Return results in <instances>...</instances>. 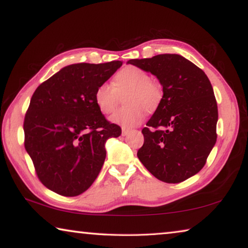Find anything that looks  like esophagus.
Wrapping results in <instances>:
<instances>
[{
  "mask_svg": "<svg viewBox=\"0 0 248 248\" xmlns=\"http://www.w3.org/2000/svg\"><path fill=\"white\" fill-rule=\"evenodd\" d=\"M129 132H130V129H127V128H123V130H121V134H123L124 137L128 136Z\"/></svg>",
  "mask_w": 248,
  "mask_h": 248,
  "instance_id": "34e87169",
  "label": "esophagus"
}]
</instances>
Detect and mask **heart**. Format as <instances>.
Instances as JSON below:
<instances>
[{
	"label": "heart",
	"instance_id": "heart-1",
	"mask_svg": "<svg viewBox=\"0 0 248 248\" xmlns=\"http://www.w3.org/2000/svg\"><path fill=\"white\" fill-rule=\"evenodd\" d=\"M124 96L127 106L119 109L111 117V121L123 128H133L145 119L146 111L152 112L162 100V89L159 84L150 79L145 71L137 66H124L115 74L111 85L100 84L96 89L94 99L96 106L105 115L115 111Z\"/></svg>",
	"mask_w": 248,
	"mask_h": 248
}]
</instances>
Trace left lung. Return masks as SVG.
Wrapping results in <instances>:
<instances>
[{
	"label": "left lung",
	"mask_w": 248,
	"mask_h": 248,
	"mask_svg": "<svg viewBox=\"0 0 248 248\" xmlns=\"http://www.w3.org/2000/svg\"><path fill=\"white\" fill-rule=\"evenodd\" d=\"M128 63L155 75L163 86L159 106L142 130L144 143L138 157L157 179L182 183L202 169L217 142V105L211 83L179 54Z\"/></svg>",
	"instance_id": "8db88e82"
}]
</instances>
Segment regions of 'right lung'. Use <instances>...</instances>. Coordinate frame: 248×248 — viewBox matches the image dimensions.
<instances>
[{"mask_svg":"<svg viewBox=\"0 0 248 248\" xmlns=\"http://www.w3.org/2000/svg\"><path fill=\"white\" fill-rule=\"evenodd\" d=\"M121 61L66 65L37 87L24 120L25 149L48 189L74 197L89 189L102 170L109 138L121 128L106 120L94 94Z\"/></svg>","mask_w":248,"mask_h":248,"instance_id":"obj_1","label":"right lung"}]
</instances>
